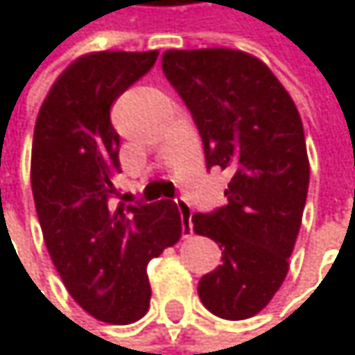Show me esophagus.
<instances>
[{
    "mask_svg": "<svg viewBox=\"0 0 355 355\" xmlns=\"http://www.w3.org/2000/svg\"><path fill=\"white\" fill-rule=\"evenodd\" d=\"M177 207L178 211H180V218H182V230H184V234L189 236L191 232H193V224H191V216H193V209L182 201V199H178L177 201Z\"/></svg>",
    "mask_w": 355,
    "mask_h": 355,
    "instance_id": "34e87169",
    "label": "esophagus"
}]
</instances>
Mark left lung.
<instances>
[{
  "mask_svg": "<svg viewBox=\"0 0 355 355\" xmlns=\"http://www.w3.org/2000/svg\"><path fill=\"white\" fill-rule=\"evenodd\" d=\"M162 69L193 114L207 168L232 175L226 205L191 218L195 234L222 248L199 298L220 319H250L282 288L302 224L311 164L300 112L273 71L245 51L171 49Z\"/></svg>",
  "mask_w": 355,
  "mask_h": 355,
  "instance_id": "obj_1",
  "label": "left lung"
}]
</instances>
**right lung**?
Returning a JSON list of instances; mask_svg holds the SVG:
<instances>
[{"instance_id": "add662e5", "label": "right lung", "mask_w": 355, "mask_h": 355, "mask_svg": "<svg viewBox=\"0 0 355 355\" xmlns=\"http://www.w3.org/2000/svg\"><path fill=\"white\" fill-rule=\"evenodd\" d=\"M158 59V51L78 57L38 110L31 182L42 239L71 298L94 319L139 320L150 309L146 265L177 245V203H112L119 133L112 103Z\"/></svg>"}]
</instances>
